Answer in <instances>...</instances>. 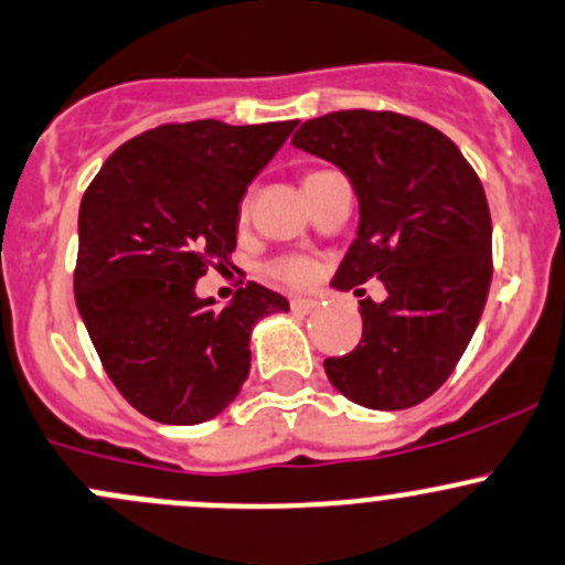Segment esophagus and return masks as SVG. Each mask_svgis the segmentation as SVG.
Returning <instances> with one entry per match:
<instances>
[{
	"label": "esophagus",
	"instance_id": "34e87169",
	"mask_svg": "<svg viewBox=\"0 0 565 565\" xmlns=\"http://www.w3.org/2000/svg\"><path fill=\"white\" fill-rule=\"evenodd\" d=\"M290 310H294V312H312V310H316V299H301V296H294V299H290Z\"/></svg>",
	"mask_w": 565,
	"mask_h": 565
}]
</instances>
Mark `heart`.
I'll list each match as a JSON object with an SVG mask.
<instances>
[{"label":"heart","instance_id":"1","mask_svg":"<svg viewBox=\"0 0 565 565\" xmlns=\"http://www.w3.org/2000/svg\"><path fill=\"white\" fill-rule=\"evenodd\" d=\"M247 214H249V200H242L238 216L247 220ZM316 271H318L316 260H310L307 255H280V258H275L269 266H266V275H269L271 280L290 285V288H305V285H310L312 277H316Z\"/></svg>","mask_w":565,"mask_h":565}]
</instances>
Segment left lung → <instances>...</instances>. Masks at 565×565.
<instances>
[{"mask_svg": "<svg viewBox=\"0 0 565 565\" xmlns=\"http://www.w3.org/2000/svg\"><path fill=\"white\" fill-rule=\"evenodd\" d=\"M294 145L338 164L360 200V231L332 285L387 288L384 301H360L362 340L323 360L329 382L367 409H409L448 382L489 296L491 216L478 172L439 128L387 109L312 117Z\"/></svg>", "mask_w": 565, "mask_h": 565, "instance_id": "left-lung-1", "label": "left lung"}]
</instances>
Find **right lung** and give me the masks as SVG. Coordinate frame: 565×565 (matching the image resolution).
Listing matches in <instances>:
<instances>
[{
    "mask_svg": "<svg viewBox=\"0 0 565 565\" xmlns=\"http://www.w3.org/2000/svg\"><path fill=\"white\" fill-rule=\"evenodd\" d=\"M296 120L161 122L122 142L79 205L76 307L117 393L145 417L194 426L249 373V332L288 301L258 282L227 307L194 282L236 249L238 203Z\"/></svg>",
    "mask_w": 565,
    "mask_h": 565,
    "instance_id": "add662e5",
    "label": "right lung"
}]
</instances>
